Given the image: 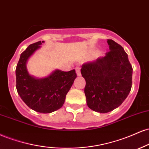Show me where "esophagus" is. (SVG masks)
I'll use <instances>...</instances> for the list:
<instances>
[{
  "instance_id": "34e87169",
  "label": "esophagus",
  "mask_w": 149,
  "mask_h": 149,
  "mask_svg": "<svg viewBox=\"0 0 149 149\" xmlns=\"http://www.w3.org/2000/svg\"><path fill=\"white\" fill-rule=\"evenodd\" d=\"M76 70V73L77 74V76H81V72H80V68L79 67H76L75 68Z\"/></svg>"
}]
</instances>
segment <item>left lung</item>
Segmentation results:
<instances>
[{
    "instance_id": "left-lung-1",
    "label": "left lung",
    "mask_w": 149,
    "mask_h": 149,
    "mask_svg": "<svg viewBox=\"0 0 149 149\" xmlns=\"http://www.w3.org/2000/svg\"><path fill=\"white\" fill-rule=\"evenodd\" d=\"M109 52L104 56L87 62L81 73L86 80L84 93L87 105L99 113L118 107L126 99L132 87V68L124 49L107 40Z\"/></svg>"
}]
</instances>
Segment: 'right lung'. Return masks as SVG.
<instances>
[{
    "label": "right lung",
    "mask_w": 149,
    "mask_h": 149,
    "mask_svg": "<svg viewBox=\"0 0 149 149\" xmlns=\"http://www.w3.org/2000/svg\"><path fill=\"white\" fill-rule=\"evenodd\" d=\"M45 41L29 45L21 54L16 68V87L22 100L31 109L48 113L62 107L65 96L77 77L75 70L69 72L55 70L46 77L30 74L28 61Z\"/></svg>",
    "instance_id": "right-lung-1"
}]
</instances>
